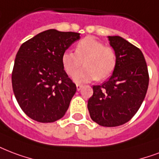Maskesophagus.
I'll return each instance as SVG.
<instances>
[{"mask_svg":"<svg viewBox=\"0 0 159 159\" xmlns=\"http://www.w3.org/2000/svg\"><path fill=\"white\" fill-rule=\"evenodd\" d=\"M83 87L82 84H77V91H80L82 89V88Z\"/></svg>","mask_w":159,"mask_h":159,"instance_id":"obj_1","label":"esophagus"}]
</instances>
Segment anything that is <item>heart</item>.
<instances>
[{
  "label": "heart",
  "instance_id": "b5f03b06",
  "mask_svg": "<svg viewBox=\"0 0 159 159\" xmlns=\"http://www.w3.org/2000/svg\"><path fill=\"white\" fill-rule=\"evenodd\" d=\"M84 61L85 66L76 71ZM61 61L64 69L69 75H74L77 83H83L95 80H105L114 71L117 56L112 47L105 46L103 42L88 36L81 40L75 47V52L66 51L62 54Z\"/></svg>",
  "mask_w": 159,
  "mask_h": 159
}]
</instances>
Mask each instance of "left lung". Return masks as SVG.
<instances>
[{
  "mask_svg": "<svg viewBox=\"0 0 159 159\" xmlns=\"http://www.w3.org/2000/svg\"><path fill=\"white\" fill-rule=\"evenodd\" d=\"M108 41L116 52V66L107 82L93 86L88 108L95 123L117 127L128 123L139 111L147 93L149 77L139 48L118 36H109Z\"/></svg>",
  "mask_w": 159,
  "mask_h": 159,
  "instance_id": "left-lung-1",
  "label": "left lung"
}]
</instances>
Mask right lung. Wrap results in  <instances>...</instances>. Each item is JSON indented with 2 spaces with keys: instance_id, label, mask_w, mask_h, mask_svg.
<instances>
[{
  "instance_id": "right-lung-1",
  "label": "right lung",
  "mask_w": 159,
  "mask_h": 159,
  "mask_svg": "<svg viewBox=\"0 0 159 159\" xmlns=\"http://www.w3.org/2000/svg\"><path fill=\"white\" fill-rule=\"evenodd\" d=\"M80 33L50 29L20 46L12 71V88L23 112L39 123H53L68 109L77 87L61 57Z\"/></svg>"
}]
</instances>
